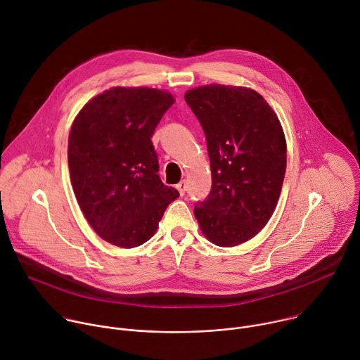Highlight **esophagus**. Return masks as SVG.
Returning a JSON list of instances; mask_svg holds the SVG:
<instances>
[{
    "label": "esophagus",
    "mask_w": 360,
    "mask_h": 360,
    "mask_svg": "<svg viewBox=\"0 0 360 360\" xmlns=\"http://www.w3.org/2000/svg\"><path fill=\"white\" fill-rule=\"evenodd\" d=\"M176 189L179 191L181 195H184L185 191H186V182H185V181H181V182L176 185Z\"/></svg>",
    "instance_id": "esophagus-1"
}]
</instances>
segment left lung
Listing matches in <instances>:
<instances>
[{
  "instance_id": "obj_1",
  "label": "left lung",
  "mask_w": 360,
  "mask_h": 360,
  "mask_svg": "<svg viewBox=\"0 0 360 360\" xmlns=\"http://www.w3.org/2000/svg\"><path fill=\"white\" fill-rule=\"evenodd\" d=\"M207 136L212 189L195 205L210 242L232 248L271 219L286 171V139L265 98L252 88L210 84L185 92Z\"/></svg>"
}]
</instances>
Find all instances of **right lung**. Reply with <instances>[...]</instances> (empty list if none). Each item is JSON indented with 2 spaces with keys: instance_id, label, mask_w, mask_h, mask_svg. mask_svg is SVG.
I'll return each mask as SVG.
<instances>
[{
  "instance_id": "add662e5",
  "label": "right lung",
  "mask_w": 360,
  "mask_h": 360,
  "mask_svg": "<svg viewBox=\"0 0 360 360\" xmlns=\"http://www.w3.org/2000/svg\"><path fill=\"white\" fill-rule=\"evenodd\" d=\"M175 102L165 89L114 86L89 99L68 136V167L79 208L102 239L135 248L150 239L179 192L161 182L150 141Z\"/></svg>"
}]
</instances>
